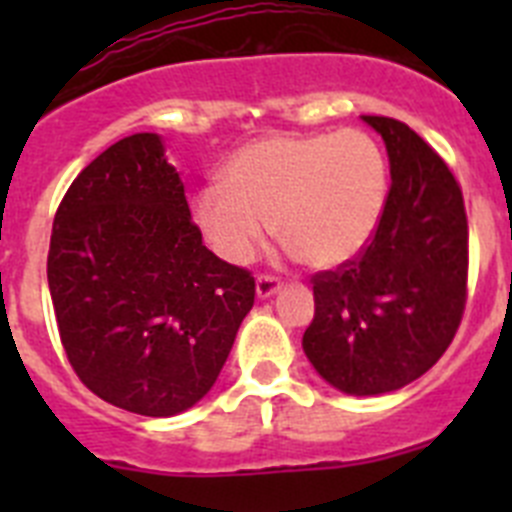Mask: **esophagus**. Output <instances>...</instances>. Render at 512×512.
Masks as SVG:
<instances>
[{"instance_id":"1","label":"esophagus","mask_w":512,"mask_h":512,"mask_svg":"<svg viewBox=\"0 0 512 512\" xmlns=\"http://www.w3.org/2000/svg\"><path fill=\"white\" fill-rule=\"evenodd\" d=\"M279 289H282V279L271 277V274H261V277L256 279V295H259L261 300L271 297L274 292H279Z\"/></svg>"}]
</instances>
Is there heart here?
I'll use <instances>...</instances> for the list:
<instances>
[{
  "mask_svg": "<svg viewBox=\"0 0 512 512\" xmlns=\"http://www.w3.org/2000/svg\"><path fill=\"white\" fill-rule=\"evenodd\" d=\"M390 194V166L364 130L269 135L243 146L194 197L212 251L248 264L274 230L315 269H336L372 241Z\"/></svg>",
  "mask_w": 512,
  "mask_h": 512,
  "instance_id": "obj_1",
  "label": "heart"
}]
</instances>
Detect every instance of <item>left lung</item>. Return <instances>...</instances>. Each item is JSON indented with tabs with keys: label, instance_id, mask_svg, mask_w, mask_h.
<instances>
[{
	"label": "left lung",
	"instance_id": "1",
	"mask_svg": "<svg viewBox=\"0 0 512 512\" xmlns=\"http://www.w3.org/2000/svg\"><path fill=\"white\" fill-rule=\"evenodd\" d=\"M390 156V194L356 259L312 277L310 364L346 395L415 382L443 356L467 305L469 228L461 187L441 156L395 117L361 115Z\"/></svg>",
	"mask_w": 512,
	"mask_h": 512
}]
</instances>
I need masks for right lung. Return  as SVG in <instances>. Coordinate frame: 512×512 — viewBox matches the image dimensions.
Wrapping results in <instances>:
<instances>
[{
    "mask_svg": "<svg viewBox=\"0 0 512 512\" xmlns=\"http://www.w3.org/2000/svg\"><path fill=\"white\" fill-rule=\"evenodd\" d=\"M48 289L76 377L148 418L210 392L256 297L251 271L202 243L156 133L117 140L71 182L53 220Z\"/></svg>",
    "mask_w": 512,
    "mask_h": 512,
    "instance_id": "obj_1",
    "label": "right lung"
}]
</instances>
